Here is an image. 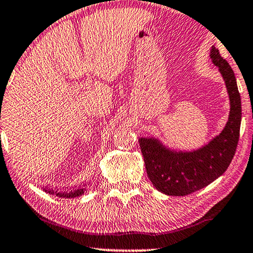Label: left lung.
Listing matches in <instances>:
<instances>
[{
  "mask_svg": "<svg viewBox=\"0 0 253 253\" xmlns=\"http://www.w3.org/2000/svg\"><path fill=\"white\" fill-rule=\"evenodd\" d=\"M210 56L219 68L230 101L228 122L219 136L195 151L170 150L154 137L139 138L148 178L165 195L186 196L205 188L227 170L236 152L242 120L236 78L229 63L214 46Z\"/></svg>",
  "mask_w": 253,
  "mask_h": 253,
  "instance_id": "left-lung-1",
  "label": "left lung"
}]
</instances>
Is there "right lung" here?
<instances>
[{
  "label": "right lung",
  "instance_id": "obj_1",
  "mask_svg": "<svg viewBox=\"0 0 253 253\" xmlns=\"http://www.w3.org/2000/svg\"><path fill=\"white\" fill-rule=\"evenodd\" d=\"M88 184V182H87ZM87 184L84 185H79L78 188H74L71 190H54L51 188H48V186H42V190L44 192L49 193V195H56L57 197H61V198H75V197H79L82 195H84V192L86 191L85 186Z\"/></svg>",
  "mask_w": 253,
  "mask_h": 253
}]
</instances>
